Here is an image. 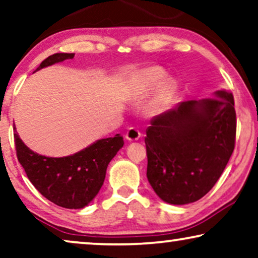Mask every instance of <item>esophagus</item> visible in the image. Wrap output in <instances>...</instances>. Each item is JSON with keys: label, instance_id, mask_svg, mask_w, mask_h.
Listing matches in <instances>:
<instances>
[{"label": "esophagus", "instance_id": "1", "mask_svg": "<svg viewBox=\"0 0 258 258\" xmlns=\"http://www.w3.org/2000/svg\"><path fill=\"white\" fill-rule=\"evenodd\" d=\"M140 137H141L140 131L137 130V128H134V127L128 128L127 132H126V134H125V138L128 141H137Z\"/></svg>", "mask_w": 258, "mask_h": 258}]
</instances>
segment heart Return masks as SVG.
Wrapping results in <instances>:
<instances>
[{
  "instance_id": "heart-1",
  "label": "heart",
  "mask_w": 258,
  "mask_h": 258,
  "mask_svg": "<svg viewBox=\"0 0 258 258\" xmlns=\"http://www.w3.org/2000/svg\"><path fill=\"white\" fill-rule=\"evenodd\" d=\"M167 73L160 67H148L140 71L133 80V95L136 97H145L155 90L162 83L154 99V109L160 110L169 104L175 92V83L171 80H167Z\"/></svg>"
}]
</instances>
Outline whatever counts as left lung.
Listing matches in <instances>:
<instances>
[{"label":"left lung","instance_id":"8db88e82","mask_svg":"<svg viewBox=\"0 0 258 258\" xmlns=\"http://www.w3.org/2000/svg\"><path fill=\"white\" fill-rule=\"evenodd\" d=\"M147 178L163 202L184 205L209 192L235 147L233 94L182 102L154 117L146 131Z\"/></svg>","mask_w":258,"mask_h":258}]
</instances>
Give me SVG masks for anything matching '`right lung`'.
I'll list each match as a JSON object with an SVG mask.
<instances>
[{"instance_id": "1", "label": "right lung", "mask_w": 258, "mask_h": 258, "mask_svg": "<svg viewBox=\"0 0 258 258\" xmlns=\"http://www.w3.org/2000/svg\"><path fill=\"white\" fill-rule=\"evenodd\" d=\"M74 53H55L39 69L63 60ZM17 159L33 186L49 202L64 209H82L96 197L104 183L106 168L124 146L120 134L97 140L89 147L64 157H47L34 153L15 133Z\"/></svg>"}]
</instances>
